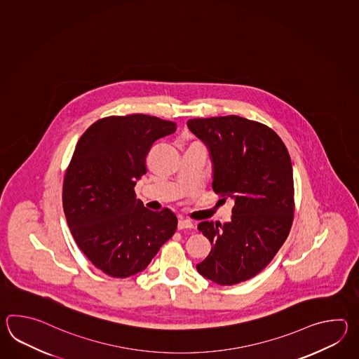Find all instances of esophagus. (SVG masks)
Instances as JSON below:
<instances>
[{
  "mask_svg": "<svg viewBox=\"0 0 359 359\" xmlns=\"http://www.w3.org/2000/svg\"><path fill=\"white\" fill-rule=\"evenodd\" d=\"M194 229V224H192V222L189 221V219H183V218H181V219L178 221V229Z\"/></svg>",
  "mask_w": 359,
  "mask_h": 359,
  "instance_id": "1",
  "label": "esophagus"
}]
</instances>
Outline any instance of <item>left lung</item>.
Wrapping results in <instances>:
<instances>
[{
	"mask_svg": "<svg viewBox=\"0 0 359 359\" xmlns=\"http://www.w3.org/2000/svg\"><path fill=\"white\" fill-rule=\"evenodd\" d=\"M187 126L210 150L214 192L235 200L229 223H198L213 248L196 269L223 286L250 280L273 259L294 221L289 151L275 130L243 116L195 118Z\"/></svg>",
	"mask_w": 359,
	"mask_h": 359,
	"instance_id": "left-lung-1",
	"label": "left lung"
}]
</instances>
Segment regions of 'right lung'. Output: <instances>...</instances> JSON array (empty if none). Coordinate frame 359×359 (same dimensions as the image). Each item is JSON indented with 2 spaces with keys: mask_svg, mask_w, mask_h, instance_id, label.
<instances>
[{
  "mask_svg": "<svg viewBox=\"0 0 359 359\" xmlns=\"http://www.w3.org/2000/svg\"><path fill=\"white\" fill-rule=\"evenodd\" d=\"M176 127L151 115H111L93 123L76 144L62 208L78 248L105 275L126 278L144 271L176 232L172 210H149L135 192L154 142Z\"/></svg>",
  "mask_w": 359,
  "mask_h": 359,
  "instance_id": "obj_1",
  "label": "right lung"
}]
</instances>
